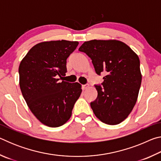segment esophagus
Listing matches in <instances>:
<instances>
[{
	"mask_svg": "<svg viewBox=\"0 0 161 161\" xmlns=\"http://www.w3.org/2000/svg\"><path fill=\"white\" fill-rule=\"evenodd\" d=\"M89 87V86L88 85V84H86V85H82V89L83 90H86V89H87Z\"/></svg>",
	"mask_w": 161,
	"mask_h": 161,
	"instance_id": "1",
	"label": "esophagus"
}]
</instances>
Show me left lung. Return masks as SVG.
Listing matches in <instances>:
<instances>
[{
  "instance_id": "obj_1",
  "label": "left lung",
  "mask_w": 161,
  "mask_h": 161,
  "mask_svg": "<svg viewBox=\"0 0 161 161\" xmlns=\"http://www.w3.org/2000/svg\"><path fill=\"white\" fill-rule=\"evenodd\" d=\"M79 50L91 58L95 71L103 72V87L96 85L97 99L91 103L93 112L103 123L116 125L126 119L138 99L142 75L138 56L117 40H92Z\"/></svg>"
}]
</instances>
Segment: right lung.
Segmentation results:
<instances>
[{
	"label": "right lung",
	"instance_id": "add662e5",
	"mask_svg": "<svg viewBox=\"0 0 161 161\" xmlns=\"http://www.w3.org/2000/svg\"><path fill=\"white\" fill-rule=\"evenodd\" d=\"M77 41L52 40L33 46L19 65L22 94L33 115L45 126L59 127L72 116L81 93L78 82L59 81L67 72V59Z\"/></svg>",
	"mask_w": 161,
	"mask_h": 161
}]
</instances>
